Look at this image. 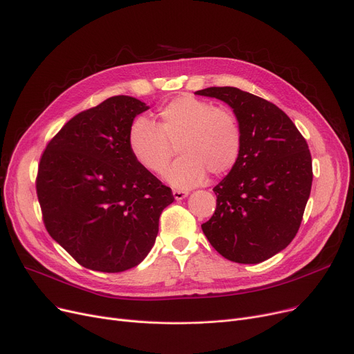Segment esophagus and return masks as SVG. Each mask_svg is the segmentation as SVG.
Instances as JSON below:
<instances>
[{"label":"esophagus","mask_w":354,"mask_h":354,"mask_svg":"<svg viewBox=\"0 0 354 354\" xmlns=\"http://www.w3.org/2000/svg\"><path fill=\"white\" fill-rule=\"evenodd\" d=\"M173 196H174V198H176V200H183V198H185L187 196H189V193H187V192H178V190H174V192H173Z\"/></svg>","instance_id":"esophagus-1"}]
</instances>
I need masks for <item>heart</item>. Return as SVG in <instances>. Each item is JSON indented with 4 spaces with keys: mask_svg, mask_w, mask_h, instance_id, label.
<instances>
[{
    "mask_svg": "<svg viewBox=\"0 0 354 354\" xmlns=\"http://www.w3.org/2000/svg\"><path fill=\"white\" fill-rule=\"evenodd\" d=\"M129 147L137 162L161 173L177 147L181 156L164 178L176 189L201 184L205 173L223 176L233 169L241 147V131L232 111L193 95H180L158 111V126L136 118L129 130Z\"/></svg>",
    "mask_w": 354,
    "mask_h": 354,
    "instance_id": "heart-1",
    "label": "heart"
}]
</instances>
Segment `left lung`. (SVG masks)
<instances>
[{"instance_id": "left-lung-1", "label": "left lung", "mask_w": 354, "mask_h": 354, "mask_svg": "<svg viewBox=\"0 0 354 354\" xmlns=\"http://www.w3.org/2000/svg\"><path fill=\"white\" fill-rule=\"evenodd\" d=\"M196 94L224 101L241 131L239 158L213 189L217 209L201 224L203 233L223 257L261 263L299 232L313 181L308 145L287 114L264 98L236 87Z\"/></svg>"}]
</instances>
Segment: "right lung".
I'll return each mask as SVG.
<instances>
[{"mask_svg":"<svg viewBox=\"0 0 354 354\" xmlns=\"http://www.w3.org/2000/svg\"><path fill=\"white\" fill-rule=\"evenodd\" d=\"M147 104L115 95L73 117L41 157L37 196L50 236L82 267L118 273L140 264L156 243L171 189L129 147Z\"/></svg>","mask_w":354,"mask_h":354,"instance_id":"add662e5","label":"right lung"}]
</instances>
